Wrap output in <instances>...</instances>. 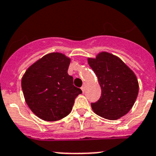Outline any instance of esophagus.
<instances>
[{"label": "esophagus", "instance_id": "esophagus-1", "mask_svg": "<svg viewBox=\"0 0 156 156\" xmlns=\"http://www.w3.org/2000/svg\"><path fill=\"white\" fill-rule=\"evenodd\" d=\"M85 86H83L82 87H81V90H82V91H83V93H84L85 92Z\"/></svg>", "mask_w": 156, "mask_h": 156}]
</instances>
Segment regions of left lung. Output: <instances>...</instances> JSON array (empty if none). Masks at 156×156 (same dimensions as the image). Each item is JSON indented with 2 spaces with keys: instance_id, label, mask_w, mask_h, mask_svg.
<instances>
[{
  "instance_id": "obj_1",
  "label": "left lung",
  "mask_w": 156,
  "mask_h": 156,
  "mask_svg": "<svg viewBox=\"0 0 156 156\" xmlns=\"http://www.w3.org/2000/svg\"><path fill=\"white\" fill-rule=\"evenodd\" d=\"M88 63L98 78L101 96L91 103L96 114L108 120H117L133 107L138 94L136 76L118 57L101 52Z\"/></svg>"
}]
</instances>
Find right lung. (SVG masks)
<instances>
[{
    "instance_id": "1",
    "label": "right lung",
    "mask_w": 156,
    "mask_h": 156,
    "mask_svg": "<svg viewBox=\"0 0 156 156\" xmlns=\"http://www.w3.org/2000/svg\"><path fill=\"white\" fill-rule=\"evenodd\" d=\"M70 59L53 52L45 55L27 69L21 88L28 106L34 114L47 121H58L72 111L74 101L82 94L67 73Z\"/></svg>"
}]
</instances>
